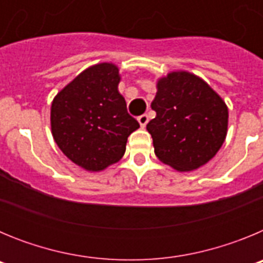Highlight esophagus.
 Returning a JSON list of instances; mask_svg holds the SVG:
<instances>
[{
    "label": "esophagus",
    "instance_id": "esophagus-1",
    "mask_svg": "<svg viewBox=\"0 0 263 263\" xmlns=\"http://www.w3.org/2000/svg\"><path fill=\"white\" fill-rule=\"evenodd\" d=\"M138 122H139V125H141V126L145 127L146 125H147V122H148V116L147 115L139 116V117H138Z\"/></svg>",
    "mask_w": 263,
    "mask_h": 263
}]
</instances>
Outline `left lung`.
<instances>
[{
	"label": "left lung",
	"instance_id": "8db88e82",
	"mask_svg": "<svg viewBox=\"0 0 263 263\" xmlns=\"http://www.w3.org/2000/svg\"><path fill=\"white\" fill-rule=\"evenodd\" d=\"M146 129L155 155L176 171H194L220 150L228 132V106L203 79L187 71L170 72L157 83Z\"/></svg>",
	"mask_w": 263,
	"mask_h": 263
}]
</instances>
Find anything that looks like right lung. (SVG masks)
<instances>
[{"label": "right lung", "mask_w": 263, "mask_h": 263, "mask_svg": "<svg viewBox=\"0 0 263 263\" xmlns=\"http://www.w3.org/2000/svg\"><path fill=\"white\" fill-rule=\"evenodd\" d=\"M118 67L100 63L53 97L51 132L68 159L87 171H103L124 157L127 137L139 127L118 92Z\"/></svg>", "instance_id": "obj_1"}]
</instances>
